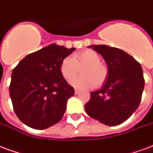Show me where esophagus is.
I'll return each mask as SVG.
<instances>
[{"instance_id": "obj_1", "label": "esophagus", "mask_w": 153, "mask_h": 153, "mask_svg": "<svg viewBox=\"0 0 153 153\" xmlns=\"http://www.w3.org/2000/svg\"><path fill=\"white\" fill-rule=\"evenodd\" d=\"M80 92H81V91H80L79 89H75V94H76V95H77V94H80Z\"/></svg>"}]
</instances>
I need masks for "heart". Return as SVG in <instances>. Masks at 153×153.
I'll return each instance as SVG.
<instances>
[{
	"label": "heart",
	"mask_w": 153,
	"mask_h": 153,
	"mask_svg": "<svg viewBox=\"0 0 153 153\" xmlns=\"http://www.w3.org/2000/svg\"><path fill=\"white\" fill-rule=\"evenodd\" d=\"M82 68V76L71 81V85L77 89H90L104 83L108 76V68L101 62V57L93 50H86L65 57L60 64L62 76L69 81Z\"/></svg>",
	"instance_id": "obj_1"
}]
</instances>
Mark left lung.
I'll use <instances>...</instances> for the list:
<instances>
[{"instance_id": "left-lung-1", "label": "left lung", "mask_w": 153, "mask_h": 153, "mask_svg": "<svg viewBox=\"0 0 153 153\" xmlns=\"http://www.w3.org/2000/svg\"><path fill=\"white\" fill-rule=\"evenodd\" d=\"M107 64L108 76L102 89L90 93L85 105L87 114L108 126L123 123L141 102L144 78L140 64L121 49L93 45Z\"/></svg>"}]
</instances>
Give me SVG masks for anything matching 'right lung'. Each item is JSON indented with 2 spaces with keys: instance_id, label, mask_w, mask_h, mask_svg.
Returning a JSON list of instances; mask_svg holds the SVG:
<instances>
[{
  "instance_id": "1",
  "label": "right lung",
  "mask_w": 153,
  "mask_h": 153,
  "mask_svg": "<svg viewBox=\"0 0 153 153\" xmlns=\"http://www.w3.org/2000/svg\"><path fill=\"white\" fill-rule=\"evenodd\" d=\"M75 50L51 44L27 55L13 68L10 98L16 115L24 124L43 130L61 120L74 89L62 76L59 67Z\"/></svg>"
}]
</instances>
